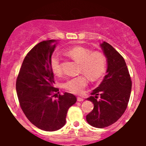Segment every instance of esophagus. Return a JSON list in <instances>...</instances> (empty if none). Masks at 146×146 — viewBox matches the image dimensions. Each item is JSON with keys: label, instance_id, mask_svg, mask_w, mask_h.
Returning <instances> with one entry per match:
<instances>
[{"label": "esophagus", "instance_id": "esophagus-1", "mask_svg": "<svg viewBox=\"0 0 146 146\" xmlns=\"http://www.w3.org/2000/svg\"><path fill=\"white\" fill-rule=\"evenodd\" d=\"M77 100H78V102H83L84 101V99L82 98H80V97H78V98H77Z\"/></svg>", "mask_w": 146, "mask_h": 146}]
</instances>
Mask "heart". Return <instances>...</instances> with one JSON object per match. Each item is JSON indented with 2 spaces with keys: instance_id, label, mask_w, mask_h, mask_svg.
<instances>
[{
  "instance_id": "1",
  "label": "heart",
  "mask_w": 146,
  "mask_h": 146,
  "mask_svg": "<svg viewBox=\"0 0 146 146\" xmlns=\"http://www.w3.org/2000/svg\"><path fill=\"white\" fill-rule=\"evenodd\" d=\"M68 56L80 63V70L84 73L90 80H95L103 74L106 69V60L105 56L100 52H92L88 48L81 46H75L68 48L66 51ZM50 66L55 75H59L62 73L61 63L59 56L56 53L52 55L50 60ZM88 84L86 75H81L68 79L63 84L66 90L73 93L80 94Z\"/></svg>"
}]
</instances>
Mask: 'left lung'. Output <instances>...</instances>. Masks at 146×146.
I'll list each match as a JSON object with an SVG mask.
<instances>
[{
    "instance_id": "obj_1",
    "label": "left lung",
    "mask_w": 146,
    "mask_h": 146,
    "mask_svg": "<svg viewBox=\"0 0 146 146\" xmlns=\"http://www.w3.org/2000/svg\"><path fill=\"white\" fill-rule=\"evenodd\" d=\"M101 47L107 58L106 75L90 93L93 96L87 98L93 102L94 108L86 115V121L98 128L109 126L122 116L132 88L131 78L123 57L108 42H102Z\"/></svg>"
}]
</instances>
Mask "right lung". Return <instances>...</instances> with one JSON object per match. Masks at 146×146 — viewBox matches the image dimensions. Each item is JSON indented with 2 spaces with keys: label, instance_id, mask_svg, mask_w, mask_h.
I'll use <instances>...</instances> for the list:
<instances>
[{
  "label": "right lung",
  "instance_id": "obj_1",
  "mask_svg": "<svg viewBox=\"0 0 146 146\" xmlns=\"http://www.w3.org/2000/svg\"><path fill=\"white\" fill-rule=\"evenodd\" d=\"M56 42L42 41L31 48L23 60L16 83L18 101L25 116L37 128L48 132L62 128L68 108L77 101L71 93L58 95L59 89L54 87L50 60Z\"/></svg>",
  "mask_w": 146,
  "mask_h": 146
}]
</instances>
